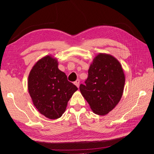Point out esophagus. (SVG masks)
Masks as SVG:
<instances>
[{
	"label": "esophagus",
	"instance_id": "esophagus-1",
	"mask_svg": "<svg viewBox=\"0 0 154 154\" xmlns=\"http://www.w3.org/2000/svg\"><path fill=\"white\" fill-rule=\"evenodd\" d=\"M74 85H75L77 87H79V85H80V80H77L76 82H74Z\"/></svg>",
	"mask_w": 154,
	"mask_h": 154
}]
</instances>
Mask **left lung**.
<instances>
[{"label": "left lung", "instance_id": "obj_1", "mask_svg": "<svg viewBox=\"0 0 154 154\" xmlns=\"http://www.w3.org/2000/svg\"><path fill=\"white\" fill-rule=\"evenodd\" d=\"M81 94L97 115L104 116L115 108L122 98L125 82L122 65L113 56L100 53L93 59Z\"/></svg>", "mask_w": 154, "mask_h": 154}]
</instances>
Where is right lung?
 I'll return each instance as SVG.
<instances>
[{
    "mask_svg": "<svg viewBox=\"0 0 154 154\" xmlns=\"http://www.w3.org/2000/svg\"><path fill=\"white\" fill-rule=\"evenodd\" d=\"M58 66L57 59L45 56L32 67L27 82L33 105L40 114L51 119L61 117L69 100L78 90Z\"/></svg>",
    "mask_w": 154,
    "mask_h": 154,
    "instance_id": "right-lung-1",
    "label": "right lung"
}]
</instances>
